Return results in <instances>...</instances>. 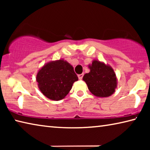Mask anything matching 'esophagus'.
<instances>
[{
  "label": "esophagus",
  "instance_id": "esophagus-1",
  "mask_svg": "<svg viewBox=\"0 0 150 150\" xmlns=\"http://www.w3.org/2000/svg\"><path fill=\"white\" fill-rule=\"evenodd\" d=\"M83 77V73H82V74L78 75V77H79V79H82Z\"/></svg>",
  "mask_w": 150,
  "mask_h": 150
}]
</instances>
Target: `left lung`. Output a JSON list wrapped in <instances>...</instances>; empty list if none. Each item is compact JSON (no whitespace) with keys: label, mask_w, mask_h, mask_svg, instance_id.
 Instances as JSON below:
<instances>
[{"label":"left lung","mask_w":150,"mask_h":150,"mask_svg":"<svg viewBox=\"0 0 150 150\" xmlns=\"http://www.w3.org/2000/svg\"><path fill=\"white\" fill-rule=\"evenodd\" d=\"M88 67L90 71L84 75L83 80L87 85L90 92L100 98L108 97L112 95L118 83L112 67L97 59H94Z\"/></svg>","instance_id":"left-lung-1"}]
</instances>
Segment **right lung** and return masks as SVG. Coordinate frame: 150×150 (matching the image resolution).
Instances as JSON below:
<instances>
[{"label":"right lung","instance_id":"1","mask_svg":"<svg viewBox=\"0 0 150 150\" xmlns=\"http://www.w3.org/2000/svg\"><path fill=\"white\" fill-rule=\"evenodd\" d=\"M78 81L73 66L63 59L52 61L40 68L36 75L39 89L52 100L64 98Z\"/></svg>","mask_w":150,"mask_h":150}]
</instances>
